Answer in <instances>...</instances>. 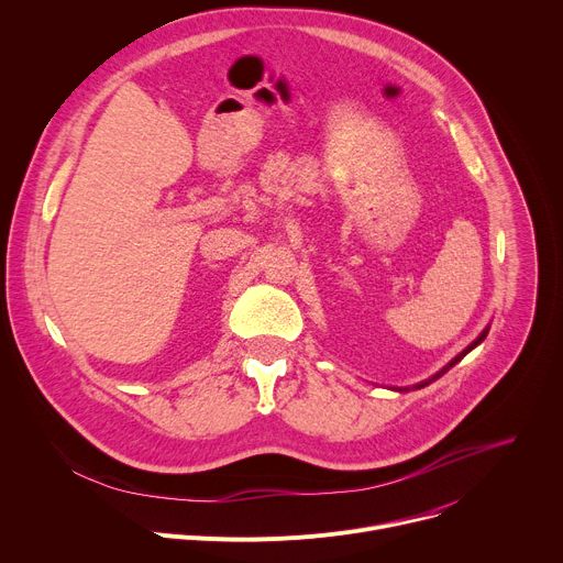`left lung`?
Returning <instances> with one entry per match:
<instances>
[{"label": "left lung", "instance_id": "1", "mask_svg": "<svg viewBox=\"0 0 563 563\" xmlns=\"http://www.w3.org/2000/svg\"><path fill=\"white\" fill-rule=\"evenodd\" d=\"M488 332H490V325H488V328H486V330H484V332H481V334H478V339H476V341H474V343H470V345H467V347H465V350H463V352H461V354H459V356H454V358H452V361H450V363H448V365H445V367H443V369H439V372H437V374H434V376H430V378H428V380H421V383H419V385H415V387H412V389H419V387H426V385H430V383H432V380H437V378H441V376H443V374H445V372H448V369H450V367H452V365H456V363H459V361H461V358H463V356H465V354H467V352H472V350H474V347H476V345H478V343H484V339H486V336H488ZM398 391H408V387H406V389H400V387H398Z\"/></svg>", "mask_w": 563, "mask_h": 563}]
</instances>
